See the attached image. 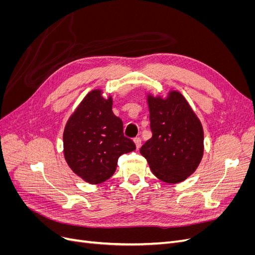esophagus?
<instances>
[{
    "instance_id": "esophagus-1",
    "label": "esophagus",
    "mask_w": 255,
    "mask_h": 255,
    "mask_svg": "<svg viewBox=\"0 0 255 255\" xmlns=\"http://www.w3.org/2000/svg\"><path fill=\"white\" fill-rule=\"evenodd\" d=\"M134 142H135V144H136V149H139L140 145H141V139H140V137H135V138H134Z\"/></svg>"
}]
</instances>
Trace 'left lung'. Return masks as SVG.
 Segmentation results:
<instances>
[{
    "label": "left lung",
    "instance_id": "left-lung-1",
    "mask_svg": "<svg viewBox=\"0 0 255 255\" xmlns=\"http://www.w3.org/2000/svg\"><path fill=\"white\" fill-rule=\"evenodd\" d=\"M152 137L140 148L153 174L179 183L194 172L203 155V128L188 102L177 91L168 98L148 97Z\"/></svg>",
    "mask_w": 255,
    "mask_h": 255
}]
</instances>
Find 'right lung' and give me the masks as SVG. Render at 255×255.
<instances>
[{"mask_svg":"<svg viewBox=\"0 0 255 255\" xmlns=\"http://www.w3.org/2000/svg\"><path fill=\"white\" fill-rule=\"evenodd\" d=\"M113 100L101 90L84 98L64 130V153L73 172L90 184L106 181L117 168L118 158L136 149L123 134V122L112 111Z\"/></svg>","mask_w":255,"mask_h":255,"instance_id":"add662e5","label":"right lung"}]
</instances>
